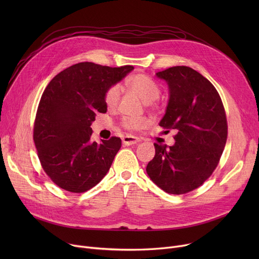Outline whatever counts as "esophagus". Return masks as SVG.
I'll use <instances>...</instances> for the list:
<instances>
[{
    "label": "esophagus",
    "mask_w": 259,
    "mask_h": 259,
    "mask_svg": "<svg viewBox=\"0 0 259 259\" xmlns=\"http://www.w3.org/2000/svg\"><path fill=\"white\" fill-rule=\"evenodd\" d=\"M141 140L139 138H135V137H132V135H126V137L122 138V144L126 145V146H131V145H134L139 143Z\"/></svg>",
    "instance_id": "34e87169"
}]
</instances>
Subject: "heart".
Listing matches in <instances>:
<instances>
[{
    "label": "heart",
    "mask_w": 259,
    "mask_h": 259,
    "mask_svg": "<svg viewBox=\"0 0 259 259\" xmlns=\"http://www.w3.org/2000/svg\"><path fill=\"white\" fill-rule=\"evenodd\" d=\"M128 87L146 103L147 106H153L154 101L158 99L160 89L155 81L144 73H137L127 80ZM120 97V87L112 85L105 93V103L108 108L113 109L117 106ZM147 119L142 117H125L121 120V125L128 130H139L145 127Z\"/></svg>",
    "instance_id": "1"
}]
</instances>
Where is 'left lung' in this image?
Masks as SVG:
<instances>
[{"mask_svg":"<svg viewBox=\"0 0 259 259\" xmlns=\"http://www.w3.org/2000/svg\"><path fill=\"white\" fill-rule=\"evenodd\" d=\"M156 76L167 81L170 92L159 126L175 131V144L155 143L146 171L165 192L185 194L200 187L219 165L228 137L226 111L211 81L192 68L175 66Z\"/></svg>","mask_w":259,"mask_h":259,"instance_id":"obj_1","label":"left lung"}]
</instances>
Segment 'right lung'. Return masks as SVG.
<instances>
[{
    "label": "right lung",
    "mask_w": 259,
    "mask_h": 259,
    "mask_svg": "<svg viewBox=\"0 0 259 259\" xmlns=\"http://www.w3.org/2000/svg\"><path fill=\"white\" fill-rule=\"evenodd\" d=\"M133 69L83 62L66 68L45 88L33 125L43 170L60 188L83 193L99 184L121 146L119 138L91 142V124L106 113L105 93Z\"/></svg>",
    "instance_id": "1"
}]
</instances>
